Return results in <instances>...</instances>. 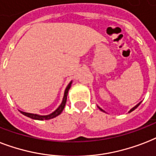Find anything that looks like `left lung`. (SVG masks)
<instances>
[{"label": "left lung", "mask_w": 156, "mask_h": 156, "mask_svg": "<svg viewBox=\"0 0 156 156\" xmlns=\"http://www.w3.org/2000/svg\"><path fill=\"white\" fill-rule=\"evenodd\" d=\"M140 104H141V102H140V103H138V104L136 105V106H134L133 108H132V109H131V110H129V113L132 112V111H133V110H135V109H136V108H137V107H138V105H140ZM99 109H100V110H101V111H104V110H102V109H101V108H100V107H99Z\"/></svg>", "instance_id": "8db88e82"}]
</instances>
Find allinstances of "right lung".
<instances>
[{
	"label": "right lung",
	"mask_w": 156,
	"mask_h": 156,
	"mask_svg": "<svg viewBox=\"0 0 156 156\" xmlns=\"http://www.w3.org/2000/svg\"><path fill=\"white\" fill-rule=\"evenodd\" d=\"M71 84H72V81L69 83V85L67 86L66 89L65 91V95H64V98H63L62 103L60 104L56 110H55L54 112L48 115H35V114H30V113H26V112H23V111H20L21 114H23V115H25L27 117H29L33 119H37V120H47V119H53V118L56 117L59 115L61 114V112L64 110V108L65 106V103H66V100H67V96H68V92H69V90L70 87H71Z\"/></svg>",
	"instance_id": "obj_1"
}]
</instances>
